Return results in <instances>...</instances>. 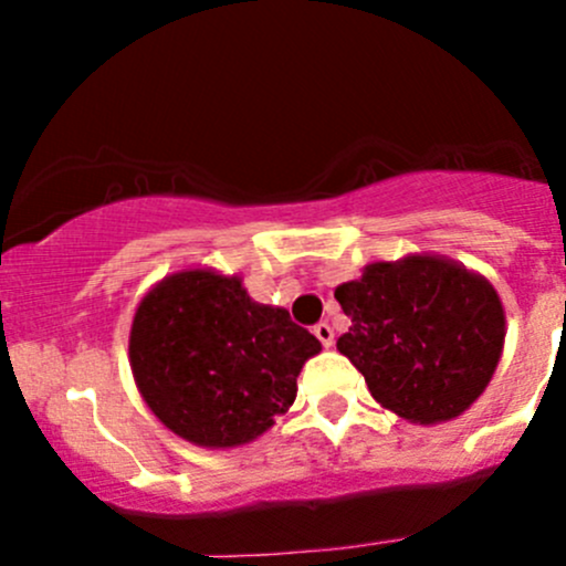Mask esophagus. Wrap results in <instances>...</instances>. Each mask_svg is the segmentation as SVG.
<instances>
[{
    "label": "esophagus",
    "instance_id": "esophagus-1",
    "mask_svg": "<svg viewBox=\"0 0 566 566\" xmlns=\"http://www.w3.org/2000/svg\"><path fill=\"white\" fill-rule=\"evenodd\" d=\"M315 336H317L319 345H323V347L334 345V328H331L328 323H317L315 325Z\"/></svg>",
    "mask_w": 566,
    "mask_h": 566
}]
</instances>
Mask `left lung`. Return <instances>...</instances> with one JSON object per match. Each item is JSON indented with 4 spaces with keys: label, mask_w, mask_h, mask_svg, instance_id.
<instances>
[{
    "label": "left lung",
    "mask_w": 566,
    "mask_h": 566,
    "mask_svg": "<svg viewBox=\"0 0 566 566\" xmlns=\"http://www.w3.org/2000/svg\"><path fill=\"white\" fill-rule=\"evenodd\" d=\"M334 298L353 323L336 350L384 408L413 424H438L488 389L506 319L499 293L479 273L447 256L410 254L373 262Z\"/></svg>",
    "instance_id": "8db88e82"
}]
</instances>
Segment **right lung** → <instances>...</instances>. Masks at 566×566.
Instances as JSON below:
<instances>
[{
    "label": "right lung",
    "mask_w": 566,
    "mask_h": 566,
    "mask_svg": "<svg viewBox=\"0 0 566 566\" xmlns=\"http://www.w3.org/2000/svg\"><path fill=\"white\" fill-rule=\"evenodd\" d=\"M319 342L287 310L256 304L238 276L193 268L139 301L128 358L147 408L182 441L230 449L287 413Z\"/></svg>",
    "instance_id": "right-lung-1"
}]
</instances>
